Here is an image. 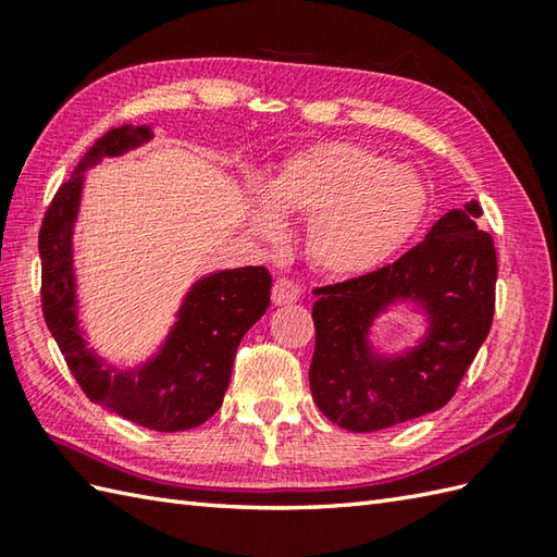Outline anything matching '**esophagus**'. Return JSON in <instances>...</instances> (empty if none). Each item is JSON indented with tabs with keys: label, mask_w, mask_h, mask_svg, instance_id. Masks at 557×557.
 <instances>
[{
	"label": "esophagus",
	"mask_w": 557,
	"mask_h": 557,
	"mask_svg": "<svg viewBox=\"0 0 557 557\" xmlns=\"http://www.w3.org/2000/svg\"><path fill=\"white\" fill-rule=\"evenodd\" d=\"M301 297V287L294 285L289 277H277L275 285H272V304L275 306H287L299 301Z\"/></svg>",
	"instance_id": "esophagus-1"
}]
</instances>
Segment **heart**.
Instances as JSON below:
<instances>
[{"label":"heart","instance_id":"heart-1","mask_svg":"<svg viewBox=\"0 0 557 557\" xmlns=\"http://www.w3.org/2000/svg\"><path fill=\"white\" fill-rule=\"evenodd\" d=\"M429 208L421 176L366 146L330 140L285 162L253 208V230L277 239L282 220L306 218L309 256L323 272L359 277L385 265Z\"/></svg>","mask_w":557,"mask_h":557}]
</instances>
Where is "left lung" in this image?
<instances>
[{
	"instance_id": "8db88e82",
	"label": "left lung",
	"mask_w": 557,
	"mask_h": 557,
	"mask_svg": "<svg viewBox=\"0 0 557 557\" xmlns=\"http://www.w3.org/2000/svg\"><path fill=\"white\" fill-rule=\"evenodd\" d=\"M471 200L437 220L425 239L381 270L313 294L315 349L311 393L325 417L354 433L389 429L445 407L495 311L493 236L479 230ZM397 300L417 302L430 330L413 350L389 360L368 339L372 321Z\"/></svg>"
}]
</instances>
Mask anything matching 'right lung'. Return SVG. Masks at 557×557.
<instances>
[{
	"instance_id": "1",
	"label": "right lung",
	"mask_w": 557,
	"mask_h": 557,
	"mask_svg": "<svg viewBox=\"0 0 557 557\" xmlns=\"http://www.w3.org/2000/svg\"><path fill=\"white\" fill-rule=\"evenodd\" d=\"M150 138V126L112 128L81 158L71 180L59 186L40 227V294L45 323L88 399L150 431L172 433L196 429L220 409L236 347L270 306L272 277L258 265L220 270L194 282L160 351L136 369L104 366L88 347L78 327L74 270V224L86 170Z\"/></svg>"
}]
</instances>
